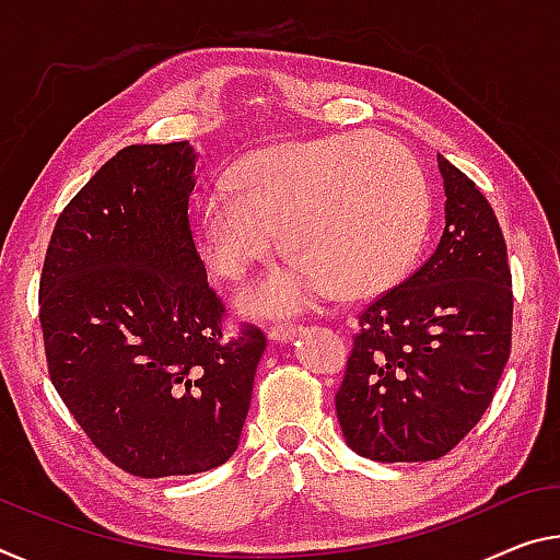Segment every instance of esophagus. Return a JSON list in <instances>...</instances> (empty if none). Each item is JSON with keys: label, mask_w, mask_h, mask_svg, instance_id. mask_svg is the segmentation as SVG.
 I'll use <instances>...</instances> for the list:
<instances>
[{"label": "esophagus", "mask_w": 560, "mask_h": 560, "mask_svg": "<svg viewBox=\"0 0 560 560\" xmlns=\"http://www.w3.org/2000/svg\"><path fill=\"white\" fill-rule=\"evenodd\" d=\"M299 331L301 328L294 324H279V326H271L269 331H266V336H269V341H273V343H289L296 339Z\"/></svg>", "instance_id": "34e87169"}]
</instances>
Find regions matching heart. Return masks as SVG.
Instances as JSON below:
<instances>
[{"mask_svg":"<svg viewBox=\"0 0 560 560\" xmlns=\"http://www.w3.org/2000/svg\"><path fill=\"white\" fill-rule=\"evenodd\" d=\"M429 221V182L411 149L346 131L244 156L232 182L214 184L199 203V248L217 277L242 281L281 242L291 264L248 289L238 306L291 316L334 289L351 299L392 289L419 256Z\"/></svg>","mask_w":560,"mask_h":560,"instance_id":"b5f03b06","label":"heart"}]
</instances>
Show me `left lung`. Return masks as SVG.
Masks as SVG:
<instances>
[{"label":"left lung","instance_id":"8db88e82","mask_svg":"<svg viewBox=\"0 0 560 560\" xmlns=\"http://www.w3.org/2000/svg\"><path fill=\"white\" fill-rule=\"evenodd\" d=\"M446 226L431 259L359 316L336 394L359 456L448 454L481 421L511 353V269L491 203L439 154Z\"/></svg>","mask_w":560,"mask_h":560}]
</instances>
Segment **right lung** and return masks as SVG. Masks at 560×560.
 Returning a JSON list of instances; mask_svg holds the SVG:
<instances>
[{
	"instance_id": "right-lung-1",
	"label": "right lung",
	"mask_w": 560,
	"mask_h": 560,
	"mask_svg": "<svg viewBox=\"0 0 560 560\" xmlns=\"http://www.w3.org/2000/svg\"><path fill=\"white\" fill-rule=\"evenodd\" d=\"M191 141L131 144L57 219L39 281L49 376L102 454L141 478L234 456L266 349L226 341L189 224Z\"/></svg>"
}]
</instances>
